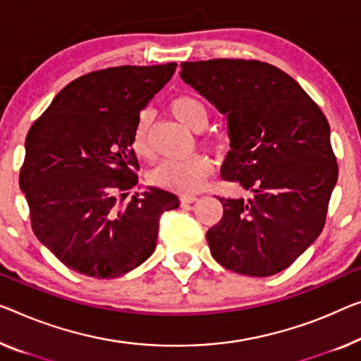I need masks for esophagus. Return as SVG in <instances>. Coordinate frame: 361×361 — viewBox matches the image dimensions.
Masks as SVG:
<instances>
[{
    "label": "esophagus",
    "mask_w": 361,
    "mask_h": 361,
    "mask_svg": "<svg viewBox=\"0 0 361 361\" xmlns=\"http://www.w3.org/2000/svg\"><path fill=\"white\" fill-rule=\"evenodd\" d=\"M180 201H181V204H191V202L197 201V196L196 195H181Z\"/></svg>",
    "instance_id": "1"
}]
</instances>
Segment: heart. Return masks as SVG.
<instances>
[{
	"instance_id": "obj_1",
	"label": "heart",
	"mask_w": 361,
	"mask_h": 361,
	"mask_svg": "<svg viewBox=\"0 0 361 361\" xmlns=\"http://www.w3.org/2000/svg\"><path fill=\"white\" fill-rule=\"evenodd\" d=\"M169 106L171 115L188 128L195 129V131H201L202 128H206L209 121V109L199 97L191 94L176 95L170 100ZM150 121H152V116L149 111L139 113L131 131V141H129L133 152L142 159H149L152 154L149 144ZM211 173V159L202 154H195L186 159L164 160L150 171L149 180L152 185L164 188V190L195 192L201 190L204 181Z\"/></svg>"
}]
</instances>
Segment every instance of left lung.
Here are the masks:
<instances>
[{
	"mask_svg": "<svg viewBox=\"0 0 361 361\" xmlns=\"http://www.w3.org/2000/svg\"><path fill=\"white\" fill-rule=\"evenodd\" d=\"M180 76L227 115L232 150L220 175L252 191L219 197L224 215L206 235L214 259L251 277L283 271L322 232L337 183L324 113L269 63L186 61Z\"/></svg>",
	"mask_w": 361,
	"mask_h": 361,
	"instance_id": "8db88e82",
	"label": "left lung"
}]
</instances>
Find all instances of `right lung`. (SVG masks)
<instances>
[{
    "mask_svg": "<svg viewBox=\"0 0 361 361\" xmlns=\"http://www.w3.org/2000/svg\"><path fill=\"white\" fill-rule=\"evenodd\" d=\"M176 63L116 66L80 76L58 92L25 137L19 186L37 238L64 266L116 279L155 251L159 220L176 195L137 185L134 121L169 82Z\"/></svg>",
    "mask_w": 361,
    "mask_h": 361,
    "instance_id": "1",
    "label": "right lung"
}]
</instances>
